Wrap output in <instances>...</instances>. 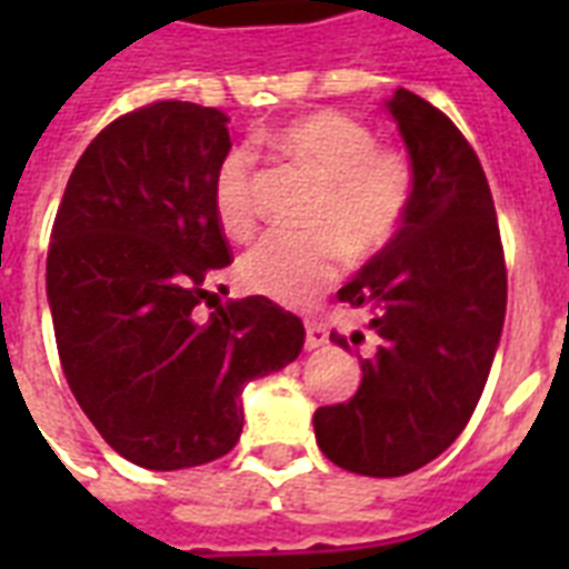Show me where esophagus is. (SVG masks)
Instances as JSON below:
<instances>
[{
  "instance_id": "esophagus-1",
  "label": "esophagus",
  "mask_w": 569,
  "mask_h": 569,
  "mask_svg": "<svg viewBox=\"0 0 569 569\" xmlns=\"http://www.w3.org/2000/svg\"><path fill=\"white\" fill-rule=\"evenodd\" d=\"M328 346V328L319 325V321H307V339H303V348L307 351H316V348Z\"/></svg>"
}]
</instances>
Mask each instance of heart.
Listing matches in <instances>:
<instances>
[{
	"instance_id": "1",
	"label": "heart",
	"mask_w": 569,
	"mask_h": 569,
	"mask_svg": "<svg viewBox=\"0 0 569 569\" xmlns=\"http://www.w3.org/2000/svg\"><path fill=\"white\" fill-rule=\"evenodd\" d=\"M271 144L321 180L310 232H268L241 257V286L277 303H307L339 277L346 257L372 259L401 232L413 203V171L401 153L342 111H312L271 136ZM212 203L230 236L257 223L253 150L230 147L212 177Z\"/></svg>"
}]
</instances>
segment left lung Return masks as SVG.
Instances as JSON below:
<instances>
[{"label": "left lung", "mask_w": 569, "mask_h": 569, "mask_svg": "<svg viewBox=\"0 0 569 569\" xmlns=\"http://www.w3.org/2000/svg\"><path fill=\"white\" fill-rule=\"evenodd\" d=\"M383 109L410 156L413 203L396 241L339 289L372 316L380 346L360 357L357 396L319 407L312 428L337 467L396 478L467 428L502 337L508 274L490 186L460 129L405 88ZM330 342L348 348L339 333Z\"/></svg>", "instance_id": "left-lung-1"}]
</instances>
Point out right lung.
Masks as SVG:
<instances>
[{"label":"right lung","instance_id":"obj_1","mask_svg":"<svg viewBox=\"0 0 569 569\" xmlns=\"http://www.w3.org/2000/svg\"><path fill=\"white\" fill-rule=\"evenodd\" d=\"M227 123L180 100L109 123L76 162L49 239L67 383L102 440L156 472L227 455L244 425V383L303 348L301 319L283 307L209 292L230 266L212 203Z\"/></svg>","mask_w":569,"mask_h":569}]
</instances>
